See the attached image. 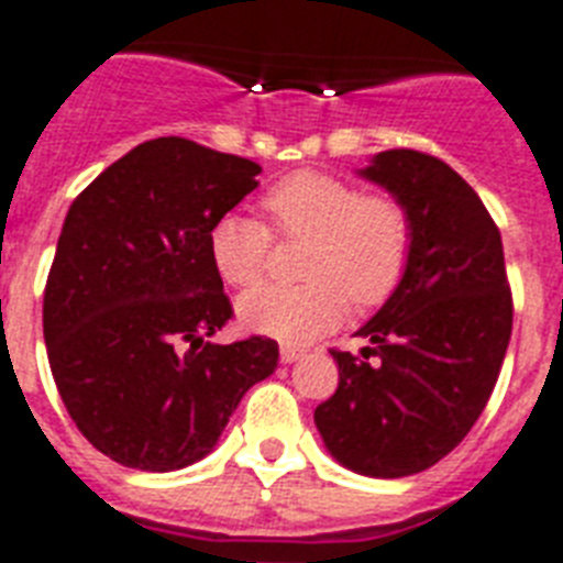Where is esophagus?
<instances>
[{
    "label": "esophagus",
    "mask_w": 563,
    "mask_h": 563,
    "mask_svg": "<svg viewBox=\"0 0 563 563\" xmlns=\"http://www.w3.org/2000/svg\"><path fill=\"white\" fill-rule=\"evenodd\" d=\"M300 355H303V350H300V346H291V344H283L280 346V361H283V364H291V361H297V358H300Z\"/></svg>",
    "instance_id": "34e87169"
}]
</instances>
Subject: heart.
<instances>
[{"mask_svg":"<svg viewBox=\"0 0 563 563\" xmlns=\"http://www.w3.org/2000/svg\"><path fill=\"white\" fill-rule=\"evenodd\" d=\"M260 219L225 213L208 231V254L228 286L245 289L263 277L272 231L309 240L297 286L266 283L240 297V321L260 335L303 344L323 335L346 306H376L393 295L413 249V217L390 190L364 194L327 170H297L260 196Z\"/></svg>","mask_w":563,"mask_h":563,"instance_id":"1","label":"heart"}]
</instances>
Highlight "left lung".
<instances>
[{
    "mask_svg": "<svg viewBox=\"0 0 563 563\" xmlns=\"http://www.w3.org/2000/svg\"><path fill=\"white\" fill-rule=\"evenodd\" d=\"M364 176L408 205L413 249L390 300L358 329L373 341L364 358L329 350L338 390L314 424L338 463L393 479L431 468L472 431L504 367L515 306L500 231L460 173L401 147L378 153Z\"/></svg>",
    "mask_w": 563,
    "mask_h": 563,
    "instance_id": "8db88e82",
    "label": "left lung"
}]
</instances>
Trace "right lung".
Returning <instances> with one entry per match:
<instances>
[{
	"label": "right lung",
	"mask_w": 563,
	"mask_h": 563,
	"mask_svg": "<svg viewBox=\"0 0 563 563\" xmlns=\"http://www.w3.org/2000/svg\"><path fill=\"white\" fill-rule=\"evenodd\" d=\"M260 164L167 135L109 164L66 213L45 280L54 385L86 440L139 472L208 454L277 341L205 338L234 318L208 231L257 187Z\"/></svg>",
	"instance_id": "obj_1"
}]
</instances>
